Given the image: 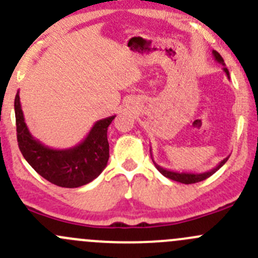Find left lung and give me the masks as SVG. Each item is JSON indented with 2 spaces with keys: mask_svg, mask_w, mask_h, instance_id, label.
<instances>
[{
  "mask_svg": "<svg viewBox=\"0 0 258 258\" xmlns=\"http://www.w3.org/2000/svg\"><path fill=\"white\" fill-rule=\"evenodd\" d=\"M212 54H213V57H215V59L218 62V63H222V66H223L222 70H223V71H225V74L227 75L228 79H230V72H228V70L226 69V64H225V62H223V58H222V57H221V54L218 53L217 51H212ZM151 157H152V153H151ZM228 157H230V156H228ZM228 157L223 158V160L221 161V162L218 163V165L216 166L215 168H212V170L206 171V172H201V173L177 172V171H171V170H167V168L161 167L160 165H157V163H156L155 161H153V158H152V161H153V163H155L156 168H157V170L160 171V172L162 173V175L165 176V177H167V178H170V179H173V181L181 182V183L189 184V183H196V182H201V181H204V179L209 178L210 176H212L213 173L216 172V171L220 170V168L222 167V166L225 165L226 162H227Z\"/></svg>",
  "mask_w": 258,
  "mask_h": 258,
  "instance_id": "obj_1",
  "label": "left lung"
}]
</instances>
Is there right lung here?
Returning <instances> with one entry per match:
<instances>
[{
  "instance_id": "1",
  "label": "right lung",
  "mask_w": 258,
  "mask_h": 258,
  "mask_svg": "<svg viewBox=\"0 0 258 258\" xmlns=\"http://www.w3.org/2000/svg\"><path fill=\"white\" fill-rule=\"evenodd\" d=\"M15 114L21 153L31 167L51 183L76 188L98 177L107 166L110 157L107 128L116 114L96 122L83 141L64 150L45 146L31 135L23 117L18 92L15 98Z\"/></svg>"
}]
</instances>
